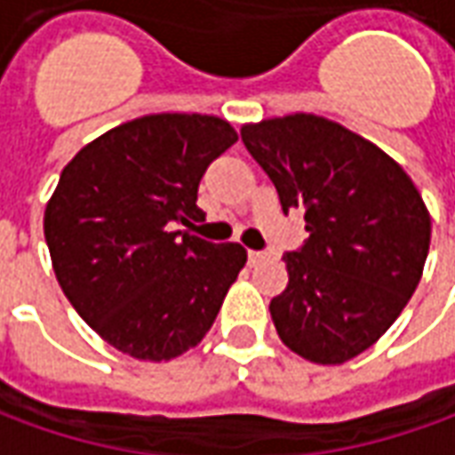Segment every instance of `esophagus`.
I'll list each match as a JSON object with an SVG mask.
<instances>
[{"label":"esophagus","instance_id":"esophagus-1","mask_svg":"<svg viewBox=\"0 0 455 455\" xmlns=\"http://www.w3.org/2000/svg\"><path fill=\"white\" fill-rule=\"evenodd\" d=\"M266 253L263 251H248V263L251 266H256V263H260V260H266Z\"/></svg>","mask_w":455,"mask_h":455}]
</instances>
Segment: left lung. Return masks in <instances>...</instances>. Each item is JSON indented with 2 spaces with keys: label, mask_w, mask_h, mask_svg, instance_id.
Returning <instances> with one entry per match:
<instances>
[{
  "label": "left lung",
  "mask_w": 455,
  "mask_h": 455,
  "mask_svg": "<svg viewBox=\"0 0 455 455\" xmlns=\"http://www.w3.org/2000/svg\"><path fill=\"white\" fill-rule=\"evenodd\" d=\"M241 139L283 212H305L309 238L285 253V292L270 316L290 351L339 365L371 348L424 273L431 217L400 163L341 124L287 114L246 124Z\"/></svg>",
  "instance_id": "left-lung-1"
}]
</instances>
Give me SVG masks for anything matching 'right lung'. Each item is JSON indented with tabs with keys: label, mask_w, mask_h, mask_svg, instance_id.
<instances>
[{
	"label": "right lung",
	"mask_w": 455,
	"mask_h": 455,
	"mask_svg": "<svg viewBox=\"0 0 455 455\" xmlns=\"http://www.w3.org/2000/svg\"><path fill=\"white\" fill-rule=\"evenodd\" d=\"M238 133L207 114H148L87 143L45 204L53 270L75 312L116 351L170 361L197 346L246 266L172 221L202 217L199 180Z\"/></svg>",
	"instance_id": "right-lung-1"
}]
</instances>
